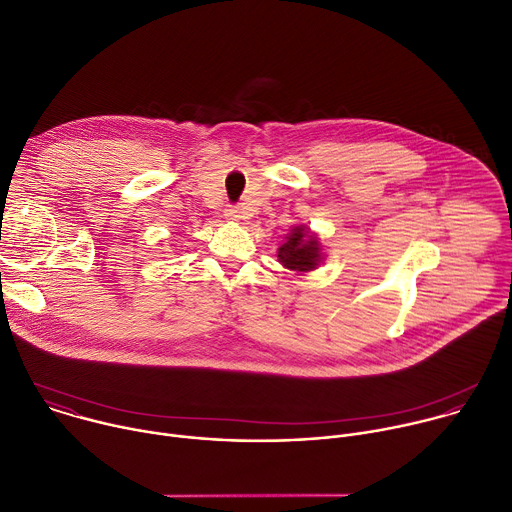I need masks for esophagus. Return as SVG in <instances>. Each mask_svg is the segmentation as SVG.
<instances>
[{
    "mask_svg": "<svg viewBox=\"0 0 512 512\" xmlns=\"http://www.w3.org/2000/svg\"><path fill=\"white\" fill-rule=\"evenodd\" d=\"M227 216L231 218V221H239V218H241V210H239L237 206H233V208L227 210Z\"/></svg>",
    "mask_w": 512,
    "mask_h": 512,
    "instance_id": "obj_1",
    "label": "esophagus"
}]
</instances>
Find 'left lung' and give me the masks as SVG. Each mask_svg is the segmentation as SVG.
<instances>
[{
  "instance_id": "left-lung-1",
  "label": "left lung",
  "mask_w": 512,
  "mask_h": 512,
  "mask_svg": "<svg viewBox=\"0 0 512 512\" xmlns=\"http://www.w3.org/2000/svg\"><path fill=\"white\" fill-rule=\"evenodd\" d=\"M287 241L279 247V261L294 271H310L320 263V245L318 239L308 233L304 227H296L287 237Z\"/></svg>"
}]
</instances>
